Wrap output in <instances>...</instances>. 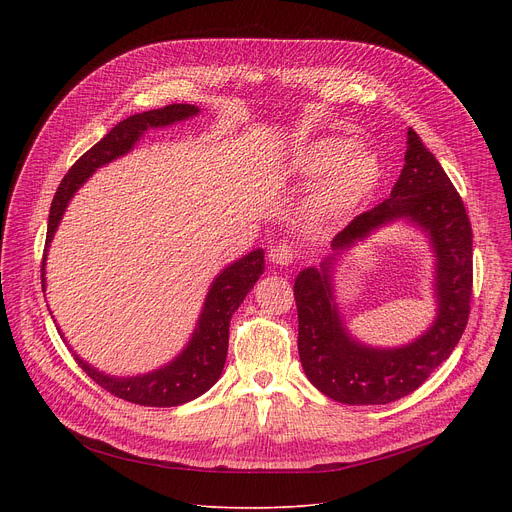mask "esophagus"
Listing matches in <instances>:
<instances>
[{
	"instance_id": "obj_1",
	"label": "esophagus",
	"mask_w": 512,
	"mask_h": 512,
	"mask_svg": "<svg viewBox=\"0 0 512 512\" xmlns=\"http://www.w3.org/2000/svg\"><path fill=\"white\" fill-rule=\"evenodd\" d=\"M269 259H271L275 265H281V267L291 265V263H294V259H296V249L291 247V245H287V243H279V245H275V247L269 251Z\"/></svg>"
}]
</instances>
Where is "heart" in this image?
Returning <instances> with one entry per match:
<instances>
[{"label":"heart","mask_w":512,"mask_h":512,"mask_svg":"<svg viewBox=\"0 0 512 512\" xmlns=\"http://www.w3.org/2000/svg\"><path fill=\"white\" fill-rule=\"evenodd\" d=\"M294 172L320 178L314 192V208L338 216L367 200L383 178V166L371 152L356 150V141L346 137H322L300 148L291 160Z\"/></svg>","instance_id":"1"}]
</instances>
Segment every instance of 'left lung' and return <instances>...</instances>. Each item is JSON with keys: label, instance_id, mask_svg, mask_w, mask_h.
I'll return each mask as SVG.
<instances>
[{"label": "left lung", "instance_id": "left-lung-1", "mask_svg": "<svg viewBox=\"0 0 512 512\" xmlns=\"http://www.w3.org/2000/svg\"><path fill=\"white\" fill-rule=\"evenodd\" d=\"M399 217L423 228L436 253L438 316L417 341L399 349H373L345 332L331 294L333 255L322 261L320 269L300 271L294 283L302 367L310 383L338 403L385 405L413 393L452 354L468 324L470 218L448 174L411 127L405 166L391 196L358 214L334 237V254Z\"/></svg>", "mask_w": 512, "mask_h": 512}]
</instances>
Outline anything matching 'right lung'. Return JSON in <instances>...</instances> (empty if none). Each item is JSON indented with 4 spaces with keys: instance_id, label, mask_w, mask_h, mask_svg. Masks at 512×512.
<instances>
[{
    "instance_id": "obj_1",
    "label": "right lung",
    "mask_w": 512,
    "mask_h": 512,
    "mask_svg": "<svg viewBox=\"0 0 512 512\" xmlns=\"http://www.w3.org/2000/svg\"><path fill=\"white\" fill-rule=\"evenodd\" d=\"M198 107L186 105V103H174L162 109L143 111L137 115H131L123 121H119L101 141H97L89 152H85L68 174L62 178L54 200L50 204V216H48V233H46V247H44V259H42V289L46 287L44 277V261L48 253V245L58 229L60 218L75 196V192L91 178V174L125 156L135 141L148 131V127H166L176 121H184L188 117L198 115ZM263 249H255L249 255L241 257L239 261L231 263L227 269L221 271L210 289L202 308V314L198 318L196 330L186 344V348L170 362L166 367L139 375V377H109L89 362H85L77 352H72L79 367L107 393L125 399L135 405L145 407H174L188 403L202 393H206L225 369L227 350H229V324L245 296L253 289L257 279L261 277L265 269ZM60 338L62 332L58 330Z\"/></svg>"
}]
</instances>
